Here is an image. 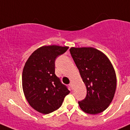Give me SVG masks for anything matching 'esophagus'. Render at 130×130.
<instances>
[{
	"mask_svg": "<svg viewBox=\"0 0 130 130\" xmlns=\"http://www.w3.org/2000/svg\"><path fill=\"white\" fill-rule=\"evenodd\" d=\"M69 86H70V87H71V88L73 89V82H70V84H69Z\"/></svg>",
	"mask_w": 130,
	"mask_h": 130,
	"instance_id": "1",
	"label": "esophagus"
}]
</instances>
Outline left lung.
Listing matches in <instances>:
<instances>
[{"label":"left lung","mask_w":130,"mask_h":130,"mask_svg":"<svg viewBox=\"0 0 130 130\" xmlns=\"http://www.w3.org/2000/svg\"><path fill=\"white\" fill-rule=\"evenodd\" d=\"M70 52L87 89L86 98L78 105L86 113L102 112L111 104L116 91V73L111 61L92 47H72Z\"/></svg>","instance_id":"obj_1"}]
</instances>
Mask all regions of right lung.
<instances>
[{
  "mask_svg": "<svg viewBox=\"0 0 130 130\" xmlns=\"http://www.w3.org/2000/svg\"><path fill=\"white\" fill-rule=\"evenodd\" d=\"M68 46H43L31 55L22 75L23 92L29 105L42 114L58 109L70 93L55 73L56 58L63 54Z\"/></svg>",
  "mask_w": 130,
  "mask_h": 130,
  "instance_id": "1",
  "label": "right lung"
}]
</instances>
